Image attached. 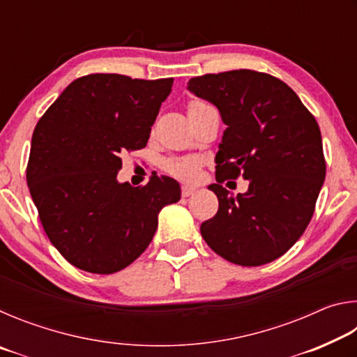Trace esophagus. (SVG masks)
<instances>
[{
	"label": "esophagus",
	"mask_w": 357,
	"mask_h": 357,
	"mask_svg": "<svg viewBox=\"0 0 357 357\" xmlns=\"http://www.w3.org/2000/svg\"><path fill=\"white\" fill-rule=\"evenodd\" d=\"M197 192V187H192V185H183V189H181V195L183 197H190L193 193Z\"/></svg>",
	"instance_id": "1"
}]
</instances>
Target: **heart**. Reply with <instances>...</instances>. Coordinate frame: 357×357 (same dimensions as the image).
I'll return each mask as SVG.
<instances>
[{"label": "heart", "instance_id": "b5f03b06", "mask_svg": "<svg viewBox=\"0 0 357 357\" xmlns=\"http://www.w3.org/2000/svg\"><path fill=\"white\" fill-rule=\"evenodd\" d=\"M208 107L202 100H192L189 107H187V113L195 112L198 108ZM165 170L172 174V176L178 178L181 181H193L198 178L200 173V160L197 157H179V159H170L165 164Z\"/></svg>", "mask_w": 357, "mask_h": 357}]
</instances>
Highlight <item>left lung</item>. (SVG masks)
I'll return each mask as SVG.
<instances>
[{
  "label": "left lung",
  "mask_w": 357,
  "mask_h": 357,
  "mask_svg": "<svg viewBox=\"0 0 357 357\" xmlns=\"http://www.w3.org/2000/svg\"><path fill=\"white\" fill-rule=\"evenodd\" d=\"M187 89L219 108L227 124L215 154L219 211L202 223L217 255L241 266L282 257L310 223L326 176L321 132L291 88L264 72L239 69L190 78ZM243 176L233 197L221 184Z\"/></svg>",
  "instance_id": "8db88e82"
}]
</instances>
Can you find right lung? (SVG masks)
<instances>
[{"mask_svg": "<svg viewBox=\"0 0 357 357\" xmlns=\"http://www.w3.org/2000/svg\"><path fill=\"white\" fill-rule=\"evenodd\" d=\"M173 78H77L36 124L26 183L50 243L93 274L124 269L146 250L157 214L181 198L168 176L119 184L121 154L146 146Z\"/></svg>", "mask_w": 357, "mask_h": 357, "instance_id": "right-lung-1", "label": "right lung"}]
</instances>
